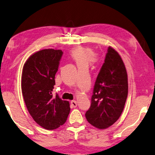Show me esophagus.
I'll return each instance as SVG.
<instances>
[{
	"label": "esophagus",
	"instance_id": "34e87169",
	"mask_svg": "<svg viewBox=\"0 0 155 155\" xmlns=\"http://www.w3.org/2000/svg\"><path fill=\"white\" fill-rule=\"evenodd\" d=\"M71 105H72L73 107H76L77 106V102L76 101H71Z\"/></svg>",
	"mask_w": 155,
	"mask_h": 155
}]
</instances>
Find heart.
Returning <instances> with one entry per match:
<instances>
[{"mask_svg": "<svg viewBox=\"0 0 155 155\" xmlns=\"http://www.w3.org/2000/svg\"><path fill=\"white\" fill-rule=\"evenodd\" d=\"M69 56L74 61L78 68H88L90 63L95 61L94 51L88 47H76L70 51Z\"/></svg>", "mask_w": 155, "mask_h": 155, "instance_id": "1", "label": "heart"}]
</instances>
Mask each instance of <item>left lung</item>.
Returning a JSON list of instances; mask_svg holds the SVG:
<instances>
[{"label":"left lung","instance_id":"8db88e82","mask_svg":"<svg viewBox=\"0 0 155 155\" xmlns=\"http://www.w3.org/2000/svg\"><path fill=\"white\" fill-rule=\"evenodd\" d=\"M127 92L126 67L117 51L109 47L96 79L90 107L85 113L87 121L99 129L114 124L124 110Z\"/></svg>","mask_w":155,"mask_h":155}]
</instances>
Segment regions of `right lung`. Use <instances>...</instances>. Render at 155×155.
Here are the masks:
<instances>
[{"instance_id": "right-lung-1", "label": "right lung", "mask_w": 155, "mask_h": 155, "mask_svg": "<svg viewBox=\"0 0 155 155\" xmlns=\"http://www.w3.org/2000/svg\"><path fill=\"white\" fill-rule=\"evenodd\" d=\"M63 52L45 49L29 56L22 72L21 89L29 114L46 130H54L65 123L70 112V104L53 96L55 74Z\"/></svg>"}]
</instances>
